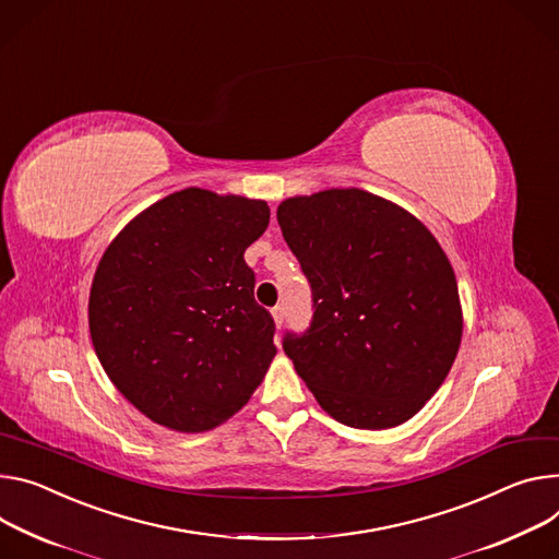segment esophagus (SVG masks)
I'll return each instance as SVG.
<instances>
[{"label":"esophagus","mask_w":559,"mask_h":559,"mask_svg":"<svg viewBox=\"0 0 559 559\" xmlns=\"http://www.w3.org/2000/svg\"><path fill=\"white\" fill-rule=\"evenodd\" d=\"M272 317H274L276 328H281V325H283V321H285V308H283V306L274 308V310H272Z\"/></svg>","instance_id":"obj_1"}]
</instances>
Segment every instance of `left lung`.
<instances>
[{
	"label": "left lung",
	"instance_id": "obj_1",
	"mask_svg": "<svg viewBox=\"0 0 559 559\" xmlns=\"http://www.w3.org/2000/svg\"><path fill=\"white\" fill-rule=\"evenodd\" d=\"M281 231L312 287L314 314L283 349L336 421L385 430L415 417L462 343V302L437 238L364 189L283 200Z\"/></svg>",
	"mask_w": 559,
	"mask_h": 559
}]
</instances>
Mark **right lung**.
I'll use <instances>...</instances> for the list:
<instances>
[{
  "instance_id": "right-lung-1",
  "label": "right lung",
  "mask_w": 559,
  "mask_h": 559,
  "mask_svg": "<svg viewBox=\"0 0 559 559\" xmlns=\"http://www.w3.org/2000/svg\"><path fill=\"white\" fill-rule=\"evenodd\" d=\"M265 200L189 187L138 214L99 259L88 330L99 364L165 428L205 432L236 415L274 359V319L253 298L245 249Z\"/></svg>"
}]
</instances>
